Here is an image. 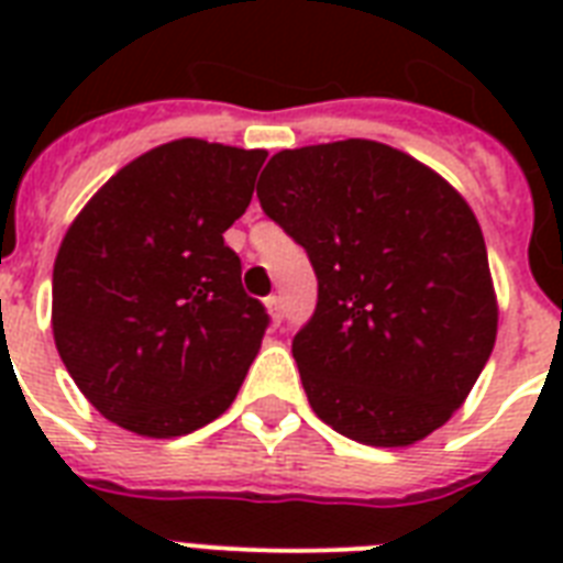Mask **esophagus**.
Instances as JSON below:
<instances>
[{
  "label": "esophagus",
  "mask_w": 563,
  "mask_h": 563,
  "mask_svg": "<svg viewBox=\"0 0 563 563\" xmlns=\"http://www.w3.org/2000/svg\"><path fill=\"white\" fill-rule=\"evenodd\" d=\"M265 307H268V316H272L274 321L280 324V321H283V300H280V295H272V298H265Z\"/></svg>",
  "instance_id": "esophagus-1"
}]
</instances>
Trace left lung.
I'll list each match as a JSON object with an SVG mask.
<instances>
[{"instance_id": "8db88e82", "label": "left lung", "mask_w": 563, "mask_h": 563, "mask_svg": "<svg viewBox=\"0 0 563 563\" xmlns=\"http://www.w3.org/2000/svg\"><path fill=\"white\" fill-rule=\"evenodd\" d=\"M256 198L316 268V312L291 342L312 411L371 446L444 427L497 342L488 251L467 201L374 140L274 154Z\"/></svg>"}]
</instances>
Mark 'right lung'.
<instances>
[{
    "instance_id": "add662e5",
    "label": "right lung",
    "mask_w": 563,
    "mask_h": 563,
    "mask_svg": "<svg viewBox=\"0 0 563 563\" xmlns=\"http://www.w3.org/2000/svg\"><path fill=\"white\" fill-rule=\"evenodd\" d=\"M265 157L192 136L157 145L66 230L52 274L57 353L128 432L187 435L236 400L268 312L242 289L224 230L247 210Z\"/></svg>"
}]
</instances>
